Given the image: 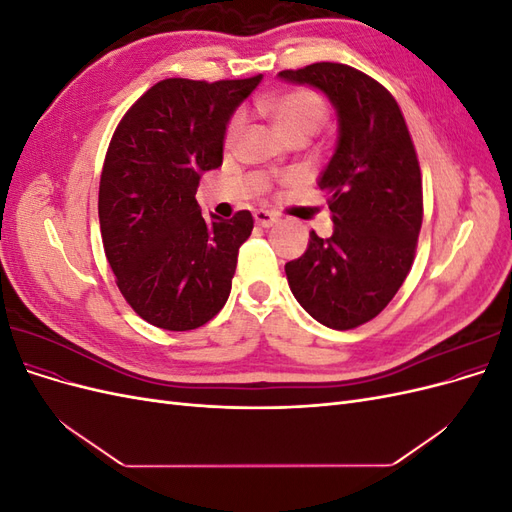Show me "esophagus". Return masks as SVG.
I'll use <instances>...</instances> for the list:
<instances>
[{"label": "esophagus", "instance_id": "1", "mask_svg": "<svg viewBox=\"0 0 512 512\" xmlns=\"http://www.w3.org/2000/svg\"><path fill=\"white\" fill-rule=\"evenodd\" d=\"M254 222L262 228H269L277 222V215L271 211H265V209H258V211H254Z\"/></svg>", "mask_w": 512, "mask_h": 512}]
</instances>
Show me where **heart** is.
Wrapping results in <instances>:
<instances>
[{
	"label": "heart",
	"instance_id": "heart-1",
	"mask_svg": "<svg viewBox=\"0 0 512 512\" xmlns=\"http://www.w3.org/2000/svg\"><path fill=\"white\" fill-rule=\"evenodd\" d=\"M265 113L284 141L309 138L327 117V102L312 89H292L265 104ZM243 115H235L226 128V141L232 143L243 130Z\"/></svg>",
	"mask_w": 512,
	"mask_h": 512
}]
</instances>
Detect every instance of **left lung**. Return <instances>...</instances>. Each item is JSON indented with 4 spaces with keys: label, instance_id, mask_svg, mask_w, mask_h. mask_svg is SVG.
<instances>
[{
    "label": "left lung",
    "instance_id": "left-lung-1",
    "mask_svg": "<svg viewBox=\"0 0 512 512\" xmlns=\"http://www.w3.org/2000/svg\"><path fill=\"white\" fill-rule=\"evenodd\" d=\"M277 76L322 91L339 126L318 177L333 235L309 232L305 254L286 262L288 286L324 327L354 329L391 303L412 267L423 222L416 151L395 98L371 76L331 61Z\"/></svg>",
    "mask_w": 512,
    "mask_h": 512
}]
</instances>
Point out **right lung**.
<instances>
[{"mask_svg":"<svg viewBox=\"0 0 512 512\" xmlns=\"http://www.w3.org/2000/svg\"><path fill=\"white\" fill-rule=\"evenodd\" d=\"M260 81H160L108 145L98 196L104 254L123 297L153 327L198 329L228 301L254 218H205L196 188L222 166L228 121Z\"/></svg>","mask_w":512,"mask_h":512,"instance_id":"obj_1","label":"right lung"}]
</instances>
